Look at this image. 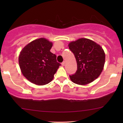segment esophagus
I'll return each mask as SVG.
<instances>
[{
  "instance_id": "34e87169",
  "label": "esophagus",
  "mask_w": 123,
  "mask_h": 123,
  "mask_svg": "<svg viewBox=\"0 0 123 123\" xmlns=\"http://www.w3.org/2000/svg\"><path fill=\"white\" fill-rule=\"evenodd\" d=\"M61 64H62V66H64V65H65V61H63V62H62Z\"/></svg>"
}]
</instances>
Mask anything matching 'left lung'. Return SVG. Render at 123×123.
Returning a JSON list of instances; mask_svg holds the SVG:
<instances>
[{"instance_id":"8db88e82","label":"left lung","mask_w":123,"mask_h":123,"mask_svg":"<svg viewBox=\"0 0 123 123\" xmlns=\"http://www.w3.org/2000/svg\"><path fill=\"white\" fill-rule=\"evenodd\" d=\"M68 47L77 62L76 73L69 75L72 81L85 85L98 78L105 61V54L100 45L91 39L82 38L71 42Z\"/></svg>"}]
</instances>
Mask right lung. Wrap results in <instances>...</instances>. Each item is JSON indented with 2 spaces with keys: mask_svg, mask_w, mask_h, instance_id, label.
Segmentation results:
<instances>
[{
  "mask_svg": "<svg viewBox=\"0 0 123 123\" xmlns=\"http://www.w3.org/2000/svg\"><path fill=\"white\" fill-rule=\"evenodd\" d=\"M53 43L44 38L31 42L19 56V64L23 75L33 84L44 85L51 82L61 64L50 52Z\"/></svg>",
  "mask_w": 123,
  "mask_h": 123,
  "instance_id": "right-lung-1",
  "label": "right lung"
}]
</instances>
